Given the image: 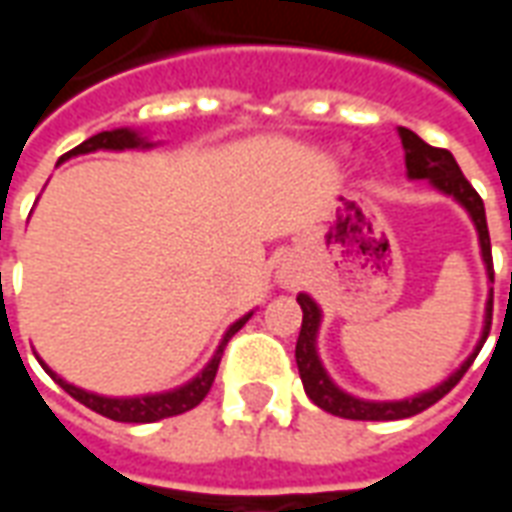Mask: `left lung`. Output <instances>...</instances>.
<instances>
[{
  "mask_svg": "<svg viewBox=\"0 0 512 512\" xmlns=\"http://www.w3.org/2000/svg\"><path fill=\"white\" fill-rule=\"evenodd\" d=\"M400 142H403V150H406L408 178L430 180L436 189L455 197V200L461 202L463 208L469 211L474 227H477V235H480V252H483L485 268H488V279L494 282V257H491V235H488V222H485V205L483 200H480V194L472 189V183L463 178L458 161L452 158L450 150L428 145L425 139H419V136L414 134V131H408V128H400ZM296 301H299L301 312H304V318H301L299 343H296V365H299V376L307 397H310L315 406L323 408V411H329L334 417L370 419V422L414 417V414L425 411V408H430L433 403H439L441 397L447 395L452 386L461 381L463 373L472 367L474 356L480 354V348H483V343L488 340V332H491V315H494V290H491V299H488V307H485L483 337H480V343L474 348V354L469 356L444 384H439L436 389H430V392H422V395L408 397V400L373 403V400H359V397L348 395L340 386H334L332 378L326 376L321 359H318V348H315V334H318V326H321V310H318V304H315L307 293H299V299Z\"/></svg>",
  "mask_w": 512,
  "mask_h": 512,
  "instance_id": "left-lung-1",
  "label": "left lung"
}]
</instances>
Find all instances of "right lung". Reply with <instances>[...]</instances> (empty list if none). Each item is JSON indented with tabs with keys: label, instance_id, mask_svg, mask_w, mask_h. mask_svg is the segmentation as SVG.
Segmentation results:
<instances>
[{
	"label": "right lung",
	"instance_id": "1",
	"mask_svg": "<svg viewBox=\"0 0 512 512\" xmlns=\"http://www.w3.org/2000/svg\"><path fill=\"white\" fill-rule=\"evenodd\" d=\"M134 147H150V142H145L142 136L131 131V128H115V131H101V134L90 136L87 142L82 145H76L73 150H68L60 161L71 156H82V153H95V150H134ZM252 318V312L244 315V318H238V321L227 329L224 334V340L216 348V354L213 359L205 365L200 376L191 378L189 384L178 386V389H172V392H161V395H142V397H104V395H95V392H84L79 386L68 384V381H62L54 370L43 365V370L49 373L57 384L68 392L71 397H76L79 403H84L87 408H93L95 414H101V417L115 419V422H158V419H167V417H178L183 411H189V408L200 406L205 395L211 392L213 378H216V370H219V362H222V354L227 343H230V337H233L246 321Z\"/></svg>",
	"mask_w": 512,
	"mask_h": 512
}]
</instances>
